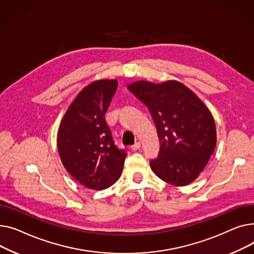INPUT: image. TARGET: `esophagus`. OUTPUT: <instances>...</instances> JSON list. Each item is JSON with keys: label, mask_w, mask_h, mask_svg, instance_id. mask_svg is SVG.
<instances>
[{"label": "esophagus", "mask_w": 254, "mask_h": 254, "mask_svg": "<svg viewBox=\"0 0 254 254\" xmlns=\"http://www.w3.org/2000/svg\"><path fill=\"white\" fill-rule=\"evenodd\" d=\"M140 148V142H135L133 145H131V150L133 151H137Z\"/></svg>", "instance_id": "1"}]
</instances>
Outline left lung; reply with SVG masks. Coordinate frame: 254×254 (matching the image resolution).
Here are the masks:
<instances>
[{
	"label": "left lung",
	"mask_w": 254,
	"mask_h": 254,
	"mask_svg": "<svg viewBox=\"0 0 254 254\" xmlns=\"http://www.w3.org/2000/svg\"><path fill=\"white\" fill-rule=\"evenodd\" d=\"M127 88L147 107L158 131L160 152L150 161L154 173L177 187L197 180L217 141L209 109L195 92L175 80H139Z\"/></svg>",
	"instance_id": "left-lung-1"
}]
</instances>
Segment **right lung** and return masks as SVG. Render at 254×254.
Returning a JSON list of instances; mask_svg holds the SVG:
<instances>
[{
	"mask_svg": "<svg viewBox=\"0 0 254 254\" xmlns=\"http://www.w3.org/2000/svg\"><path fill=\"white\" fill-rule=\"evenodd\" d=\"M118 81L97 80L78 93L69 104L57 132V148L66 171L82 186L101 190L121 176L125 151L114 144L104 119Z\"/></svg>",
	"mask_w": 254,
	"mask_h": 254,
	"instance_id": "obj_1",
	"label": "right lung"
}]
</instances>
